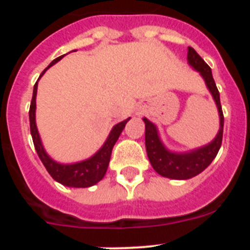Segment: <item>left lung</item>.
I'll return each mask as SVG.
<instances>
[{"label": "left lung", "mask_w": 250, "mask_h": 250, "mask_svg": "<svg viewBox=\"0 0 250 250\" xmlns=\"http://www.w3.org/2000/svg\"><path fill=\"white\" fill-rule=\"evenodd\" d=\"M188 63L199 72L200 76L204 79L205 85L218 107L219 131L215 138L209 144L196 147L190 151H171L163 144L155 124H152L146 118L143 119L145 123V147H146L150 164L159 175L175 179V180H187V179L193 178L210 165L222 145L223 127H224V116H223L222 105H220L219 91L216 89L211 68L207 65V62L193 47H188Z\"/></svg>", "instance_id": "left-lung-1"}]
</instances>
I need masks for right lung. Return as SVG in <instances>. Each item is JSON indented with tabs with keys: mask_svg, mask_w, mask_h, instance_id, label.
Instances as JSON below:
<instances>
[{
	"mask_svg": "<svg viewBox=\"0 0 250 250\" xmlns=\"http://www.w3.org/2000/svg\"><path fill=\"white\" fill-rule=\"evenodd\" d=\"M75 51V50H74ZM62 56H59L57 59H55L47 67L42 71V74L40 75L39 80L41 79L43 74L46 72L47 68H50L51 66L55 65L56 62H59L60 60L62 59ZM36 81L34 86V94H32V100H31L30 105V129H31V136H32V140H34L35 149L37 151V155L41 159L42 164L45 165L46 170L48 171L52 179L56 180L60 184L65 185V187L70 188H89L92 185L98 184L101 179L105 176L106 170L109 167L110 163V156H111L112 147H114L115 143L118 141L119 136L123 132L124 127L126 125V120L121 121V123L116 124L114 127L110 131L109 136L106 139V141L104 143L103 146L95 152L91 158L86 159L83 161H77V163H72V164H61V163H57L54 159L51 158L46 152L45 147L42 145V141L40 138L39 130L36 126V95H37V83Z\"/></svg>",
	"mask_w": 250,
	"mask_h": 250,
	"instance_id": "right-lung-1",
	"label": "right lung"
}]
</instances>
